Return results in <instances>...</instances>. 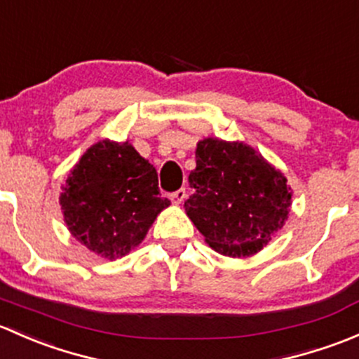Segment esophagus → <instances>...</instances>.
I'll use <instances>...</instances> for the list:
<instances>
[{
  "label": "esophagus",
  "mask_w": 359,
  "mask_h": 359,
  "mask_svg": "<svg viewBox=\"0 0 359 359\" xmlns=\"http://www.w3.org/2000/svg\"><path fill=\"white\" fill-rule=\"evenodd\" d=\"M169 197H171V201L175 202V204H181V202H183L184 198H187V190H184V188H180V190L172 191V194L169 195Z\"/></svg>",
  "instance_id": "obj_1"
}]
</instances>
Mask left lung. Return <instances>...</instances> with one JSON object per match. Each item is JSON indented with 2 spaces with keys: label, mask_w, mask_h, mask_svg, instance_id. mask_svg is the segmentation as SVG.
Instances as JSON below:
<instances>
[{
  "label": "left lung",
  "mask_w": 359,
  "mask_h": 359,
  "mask_svg": "<svg viewBox=\"0 0 359 359\" xmlns=\"http://www.w3.org/2000/svg\"><path fill=\"white\" fill-rule=\"evenodd\" d=\"M188 176L194 194L184 210L216 252L247 257L259 252L285 224L292 188L283 172L240 142L205 138Z\"/></svg>",
  "instance_id": "left-lung-1"
}]
</instances>
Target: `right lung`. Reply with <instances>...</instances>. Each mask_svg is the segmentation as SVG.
<instances>
[{
	"instance_id": "right-lung-1",
	"label": "right lung",
	"mask_w": 359,
	"mask_h": 359,
	"mask_svg": "<svg viewBox=\"0 0 359 359\" xmlns=\"http://www.w3.org/2000/svg\"><path fill=\"white\" fill-rule=\"evenodd\" d=\"M169 204L161 197L154 165L128 142L110 140L84 152L60 194L70 233L110 261L140 245L157 214Z\"/></svg>"
}]
</instances>
